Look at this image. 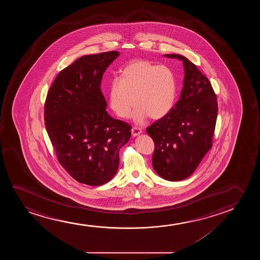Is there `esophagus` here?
Wrapping results in <instances>:
<instances>
[{"instance_id":"obj_1","label":"esophagus","mask_w":260,"mask_h":260,"mask_svg":"<svg viewBox=\"0 0 260 260\" xmlns=\"http://www.w3.org/2000/svg\"><path fill=\"white\" fill-rule=\"evenodd\" d=\"M141 132H142V129L140 128H138V127H133L132 128V134L133 137L139 135Z\"/></svg>"}]
</instances>
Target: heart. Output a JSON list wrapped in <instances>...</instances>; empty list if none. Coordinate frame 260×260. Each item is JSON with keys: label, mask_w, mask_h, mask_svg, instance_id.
I'll return each instance as SVG.
<instances>
[{"label": "heart", "mask_w": 260, "mask_h": 260, "mask_svg": "<svg viewBox=\"0 0 260 260\" xmlns=\"http://www.w3.org/2000/svg\"><path fill=\"white\" fill-rule=\"evenodd\" d=\"M176 96L177 82L171 70L149 61L136 60L122 69L119 79L111 82L109 106L118 117L126 119L136 104L133 117L141 123L148 116L158 120L167 115Z\"/></svg>", "instance_id": "1"}]
</instances>
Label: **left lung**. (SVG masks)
Returning a JSON list of instances; mask_svg holds the SVG:
<instances>
[{
  "mask_svg": "<svg viewBox=\"0 0 260 260\" xmlns=\"http://www.w3.org/2000/svg\"><path fill=\"white\" fill-rule=\"evenodd\" d=\"M165 56L183 60L184 87L172 110L150 125L146 132L154 142V171L166 180L179 181L193 173L212 147L217 96L209 79L186 57Z\"/></svg>",
  "mask_w": 260,
  "mask_h": 260,
  "instance_id": "1",
  "label": "left lung"
}]
</instances>
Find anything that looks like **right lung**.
<instances>
[{
    "label": "right lung",
    "mask_w": 260,
    "mask_h": 260,
    "mask_svg": "<svg viewBox=\"0 0 260 260\" xmlns=\"http://www.w3.org/2000/svg\"><path fill=\"white\" fill-rule=\"evenodd\" d=\"M115 50L82 56L57 74L44 103V121L58 162L76 181L101 185L119 167L132 126L111 117L101 91Z\"/></svg>",
    "instance_id": "add662e5"
}]
</instances>
